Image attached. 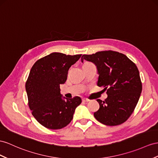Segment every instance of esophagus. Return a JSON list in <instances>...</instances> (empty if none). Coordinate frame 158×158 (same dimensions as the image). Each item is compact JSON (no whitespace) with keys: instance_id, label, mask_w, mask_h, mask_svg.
Instances as JSON below:
<instances>
[{"instance_id":"1","label":"esophagus","mask_w":158,"mask_h":158,"mask_svg":"<svg viewBox=\"0 0 158 158\" xmlns=\"http://www.w3.org/2000/svg\"><path fill=\"white\" fill-rule=\"evenodd\" d=\"M82 101H83V102H89V99H86V98H83V99H82Z\"/></svg>"}]
</instances>
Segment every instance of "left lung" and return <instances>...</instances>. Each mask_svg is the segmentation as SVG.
Here are the masks:
<instances>
[{"instance_id":"obj_1","label":"left lung","mask_w":158,"mask_h":158,"mask_svg":"<svg viewBox=\"0 0 158 158\" xmlns=\"http://www.w3.org/2000/svg\"><path fill=\"white\" fill-rule=\"evenodd\" d=\"M98 68V85L107 90V98L97 99L99 109L95 119L104 125L115 126L126 121L132 114L142 91L139 72L136 64L126 55L114 51H99L83 55Z\"/></svg>"}]
</instances>
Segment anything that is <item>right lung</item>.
Instances as JSON below:
<instances>
[{
    "mask_svg": "<svg viewBox=\"0 0 158 158\" xmlns=\"http://www.w3.org/2000/svg\"><path fill=\"white\" fill-rule=\"evenodd\" d=\"M81 55L52 52L37 60L31 68L25 84L28 104L32 115L46 128L67 126L81 103L79 97L64 100L60 94V85L65 83L69 69Z\"/></svg>",
    "mask_w": 158,
    "mask_h": 158,
    "instance_id": "add662e5",
    "label": "right lung"
}]
</instances>
